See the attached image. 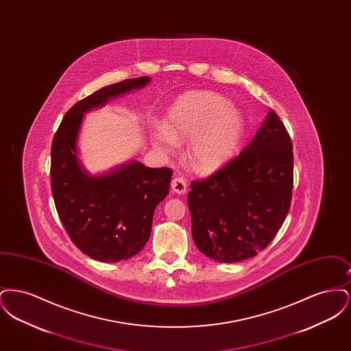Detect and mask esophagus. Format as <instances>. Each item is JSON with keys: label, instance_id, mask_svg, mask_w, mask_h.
<instances>
[{"label": "esophagus", "instance_id": "1", "mask_svg": "<svg viewBox=\"0 0 351 351\" xmlns=\"http://www.w3.org/2000/svg\"><path fill=\"white\" fill-rule=\"evenodd\" d=\"M171 186H172V191H173L175 193L183 195L184 192L186 191V188H188V184H186V180H185L184 178L176 176V178H173V180H172V183H171Z\"/></svg>", "mask_w": 351, "mask_h": 351}]
</instances>
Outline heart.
<instances>
[{
	"label": "heart",
	"mask_w": 351,
	"mask_h": 351,
	"mask_svg": "<svg viewBox=\"0 0 351 351\" xmlns=\"http://www.w3.org/2000/svg\"><path fill=\"white\" fill-rule=\"evenodd\" d=\"M245 133L243 114L230 101L215 92H189L168 110L167 123L151 129V141L160 151L171 152L178 139H191L193 167L213 172L235 155Z\"/></svg>",
	"instance_id": "heart-1"
}]
</instances>
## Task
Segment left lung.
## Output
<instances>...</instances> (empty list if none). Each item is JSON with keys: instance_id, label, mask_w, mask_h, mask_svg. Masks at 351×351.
<instances>
[{"instance_id": "left-lung-1", "label": "left lung", "mask_w": 351, "mask_h": 351, "mask_svg": "<svg viewBox=\"0 0 351 351\" xmlns=\"http://www.w3.org/2000/svg\"><path fill=\"white\" fill-rule=\"evenodd\" d=\"M292 186V142L280 118L269 110L235 159L191 184L188 208L197 249L221 263L258 255L282 228Z\"/></svg>"}]
</instances>
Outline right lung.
I'll return each instance as SVG.
<instances>
[{"label":"right lung","instance_id":"add662e5","mask_svg":"<svg viewBox=\"0 0 351 351\" xmlns=\"http://www.w3.org/2000/svg\"><path fill=\"white\" fill-rule=\"evenodd\" d=\"M149 83V76L123 80L76 102L52 141L51 189L58 215L72 242L99 262L125 261L145 247L155 208L168 195L172 171L132 160L90 175L77 155L84 113Z\"/></svg>","mask_w":351,"mask_h":351}]
</instances>
